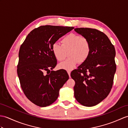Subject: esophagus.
Returning <instances> with one entry per match:
<instances>
[{
    "mask_svg": "<svg viewBox=\"0 0 128 128\" xmlns=\"http://www.w3.org/2000/svg\"><path fill=\"white\" fill-rule=\"evenodd\" d=\"M67 72H68V75H69V77L70 78V73H71V71H70V70H68V71H67Z\"/></svg>",
    "mask_w": 128,
    "mask_h": 128,
    "instance_id": "obj_1",
    "label": "esophagus"
}]
</instances>
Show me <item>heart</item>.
Instances as JSON below:
<instances>
[{
  "label": "heart",
  "mask_w": 128,
  "mask_h": 128,
  "mask_svg": "<svg viewBox=\"0 0 128 128\" xmlns=\"http://www.w3.org/2000/svg\"><path fill=\"white\" fill-rule=\"evenodd\" d=\"M53 54L58 61H62L66 56V60L58 65L59 69L70 70L75 68L80 62H85L90 52V44L87 38L79 35L70 34L62 38L61 44L56 42L52 46Z\"/></svg>",
  "instance_id": "heart-1"
}]
</instances>
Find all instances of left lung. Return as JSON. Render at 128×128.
Wrapping results in <instances>:
<instances>
[{"mask_svg":"<svg viewBox=\"0 0 128 128\" xmlns=\"http://www.w3.org/2000/svg\"><path fill=\"white\" fill-rule=\"evenodd\" d=\"M74 30L90 44L88 58L71 74L75 82L74 96L81 105L93 106L105 99L112 89L116 70L115 48L107 35L97 29Z\"/></svg>","mask_w":128,"mask_h":128,"instance_id":"1","label":"left lung"}]
</instances>
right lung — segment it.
<instances>
[{
  "mask_svg": "<svg viewBox=\"0 0 128 128\" xmlns=\"http://www.w3.org/2000/svg\"><path fill=\"white\" fill-rule=\"evenodd\" d=\"M74 28L40 26L30 32L20 47L17 71L20 87L26 97L37 106L46 107L54 102L60 89L69 79L65 70L50 73L57 62L52 46Z\"/></svg>",
  "mask_w": 128,
  "mask_h": 128,
  "instance_id": "add662e5",
  "label": "right lung"
}]
</instances>
